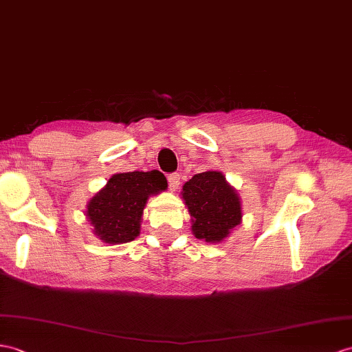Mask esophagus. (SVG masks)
Here are the masks:
<instances>
[{
	"label": "esophagus",
	"instance_id": "1",
	"mask_svg": "<svg viewBox=\"0 0 352 352\" xmlns=\"http://www.w3.org/2000/svg\"><path fill=\"white\" fill-rule=\"evenodd\" d=\"M168 184L170 190H177V187L179 186V174L178 173H173L168 175Z\"/></svg>",
	"mask_w": 352,
	"mask_h": 352
}]
</instances>
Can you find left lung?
I'll return each instance as SVG.
<instances>
[{"mask_svg": "<svg viewBox=\"0 0 352 352\" xmlns=\"http://www.w3.org/2000/svg\"><path fill=\"white\" fill-rule=\"evenodd\" d=\"M183 199L192 219L196 239L222 241L241 220L239 195L217 170L192 177L183 186Z\"/></svg>", "mask_w": 352, "mask_h": 352, "instance_id": "8db88e82", "label": "left lung"}]
</instances>
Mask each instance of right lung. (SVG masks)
Masks as SVG:
<instances>
[{
	"label": "right lung",
	"instance_id": "right-lung-1",
	"mask_svg": "<svg viewBox=\"0 0 352 352\" xmlns=\"http://www.w3.org/2000/svg\"><path fill=\"white\" fill-rule=\"evenodd\" d=\"M166 187V178L159 170L112 175L104 189L88 204L87 217L94 226V234L111 244L135 240L146 199Z\"/></svg>",
	"mask_w": 352,
	"mask_h": 352
}]
</instances>
